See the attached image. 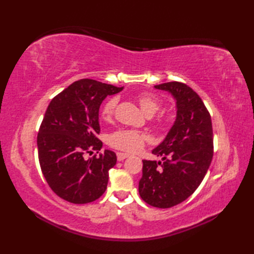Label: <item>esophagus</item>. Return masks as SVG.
Returning <instances> with one entry per match:
<instances>
[{
    "mask_svg": "<svg viewBox=\"0 0 254 254\" xmlns=\"http://www.w3.org/2000/svg\"><path fill=\"white\" fill-rule=\"evenodd\" d=\"M128 157V154L126 153H117V158L119 161H122L123 159H126Z\"/></svg>",
    "mask_w": 254,
    "mask_h": 254,
    "instance_id": "esophagus-1",
    "label": "esophagus"
}]
</instances>
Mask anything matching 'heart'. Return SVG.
Masks as SVG:
<instances>
[{
	"label": "heart",
	"mask_w": 254,
	"mask_h": 254,
	"mask_svg": "<svg viewBox=\"0 0 254 254\" xmlns=\"http://www.w3.org/2000/svg\"><path fill=\"white\" fill-rule=\"evenodd\" d=\"M136 99L143 111L149 116L154 115L156 111H158L161 105H163L160 98H158L157 96L152 93H147V91L139 93ZM117 104L118 99L116 97H111V98L107 99L104 102V105L101 106L100 116L105 121L111 120L113 115H115ZM107 141L108 144L113 148L127 153H134L137 152V150L144 146L145 143L148 141V135L143 132H138L135 130L121 128V130H118L109 134Z\"/></svg>",
	"instance_id": "1"
}]
</instances>
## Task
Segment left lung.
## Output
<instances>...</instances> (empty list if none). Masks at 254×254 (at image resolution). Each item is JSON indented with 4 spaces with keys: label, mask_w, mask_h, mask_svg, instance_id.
Wrapping results in <instances>:
<instances>
[{
    "label": "left lung",
    "mask_w": 254,
    "mask_h": 254,
    "mask_svg": "<svg viewBox=\"0 0 254 254\" xmlns=\"http://www.w3.org/2000/svg\"><path fill=\"white\" fill-rule=\"evenodd\" d=\"M177 100V119L164 142L153 150L164 161L143 160L138 192L143 201L169 208L192 195L201 185L214 154L210 115L195 91L185 83L155 86Z\"/></svg>",
    "instance_id": "1"
}]
</instances>
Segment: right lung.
I'll return each mask as SVG.
<instances>
[{
	"label": "right lung",
	"mask_w": 254,
	"mask_h": 254,
	"mask_svg": "<svg viewBox=\"0 0 254 254\" xmlns=\"http://www.w3.org/2000/svg\"><path fill=\"white\" fill-rule=\"evenodd\" d=\"M123 87L84 78L58 94L47 108L37 136L38 158L48 185L58 196L86 204L105 193L115 152L99 150V107L108 95ZM97 151L88 160L85 153Z\"/></svg>",
	"instance_id": "obj_1"
}]
</instances>
